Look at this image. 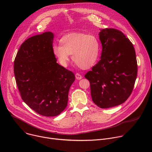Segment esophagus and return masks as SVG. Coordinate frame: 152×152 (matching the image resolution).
<instances>
[{"label":"esophagus","instance_id":"34e87169","mask_svg":"<svg viewBox=\"0 0 152 152\" xmlns=\"http://www.w3.org/2000/svg\"><path fill=\"white\" fill-rule=\"evenodd\" d=\"M75 77H76V78L77 79H78V80H80V79H82V76L79 74V73H76V75H75Z\"/></svg>","mask_w":152,"mask_h":152}]
</instances>
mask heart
Segmentation results:
<instances>
[{
    "mask_svg": "<svg viewBox=\"0 0 152 152\" xmlns=\"http://www.w3.org/2000/svg\"><path fill=\"white\" fill-rule=\"evenodd\" d=\"M59 44L53 46L52 52L62 66H67L72 55L73 61L79 67L88 69L96 64L99 56V41L93 34H69L60 39Z\"/></svg>",
    "mask_w": 152,
    "mask_h": 152,
    "instance_id": "heart-1",
    "label": "heart"
}]
</instances>
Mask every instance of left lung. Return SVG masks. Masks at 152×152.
<instances>
[{"label":"left lung","instance_id":"8db88e82","mask_svg":"<svg viewBox=\"0 0 152 152\" xmlns=\"http://www.w3.org/2000/svg\"><path fill=\"white\" fill-rule=\"evenodd\" d=\"M100 60L86 73L92 100L100 108L123 103L131 94L137 76V62L132 43L120 31L106 28L99 34Z\"/></svg>","mask_w":152,"mask_h":152}]
</instances>
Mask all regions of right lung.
Returning <instances> with one entry per match:
<instances>
[{
	"label": "right lung",
	"mask_w": 152,
	"mask_h": 152,
	"mask_svg": "<svg viewBox=\"0 0 152 152\" xmlns=\"http://www.w3.org/2000/svg\"><path fill=\"white\" fill-rule=\"evenodd\" d=\"M54 35L46 32L21 45L14 60V72L21 99L38 114H60L67 105L75 80L74 73L60 66L52 52Z\"/></svg>",
	"instance_id": "right-lung-1"
}]
</instances>
